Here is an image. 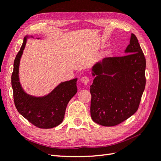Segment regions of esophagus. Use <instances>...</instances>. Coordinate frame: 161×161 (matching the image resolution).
Masks as SVG:
<instances>
[{
	"mask_svg": "<svg viewBox=\"0 0 161 161\" xmlns=\"http://www.w3.org/2000/svg\"><path fill=\"white\" fill-rule=\"evenodd\" d=\"M81 81L84 84L87 85V84H88L89 82V77H87V76H83V77H81Z\"/></svg>",
	"mask_w": 161,
	"mask_h": 161,
	"instance_id": "1",
	"label": "esophagus"
}]
</instances>
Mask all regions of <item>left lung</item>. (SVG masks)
<instances>
[{
  "mask_svg": "<svg viewBox=\"0 0 161 161\" xmlns=\"http://www.w3.org/2000/svg\"><path fill=\"white\" fill-rule=\"evenodd\" d=\"M125 53L104 58L92 68L91 117L103 126H115L134 115L145 89L146 58L134 34Z\"/></svg>",
  "mask_w": 161,
  "mask_h": 161,
  "instance_id": "obj_1",
  "label": "left lung"
}]
</instances>
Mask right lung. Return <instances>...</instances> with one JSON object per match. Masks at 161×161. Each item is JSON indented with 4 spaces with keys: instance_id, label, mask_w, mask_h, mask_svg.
I'll return each instance as SVG.
<instances>
[{
    "instance_id": "right-lung-1",
    "label": "right lung",
    "mask_w": 161,
    "mask_h": 161,
    "mask_svg": "<svg viewBox=\"0 0 161 161\" xmlns=\"http://www.w3.org/2000/svg\"><path fill=\"white\" fill-rule=\"evenodd\" d=\"M27 38L25 37L14 61L11 77L14 103L17 111L34 126L51 129L63 122L68 103L77 92V79L60 84L51 93L43 97L37 98L27 94L20 85L18 75L20 58L27 43Z\"/></svg>"
}]
</instances>
